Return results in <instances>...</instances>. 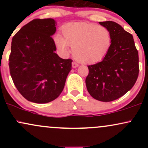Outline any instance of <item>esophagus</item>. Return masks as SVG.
I'll list each match as a JSON object with an SVG mask.
<instances>
[{
  "label": "esophagus",
  "mask_w": 148,
  "mask_h": 148,
  "mask_svg": "<svg viewBox=\"0 0 148 148\" xmlns=\"http://www.w3.org/2000/svg\"><path fill=\"white\" fill-rule=\"evenodd\" d=\"M72 67H73V68H76V67H79V64H78L75 62H73L72 63Z\"/></svg>",
  "instance_id": "34e87169"
}]
</instances>
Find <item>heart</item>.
<instances>
[{
    "mask_svg": "<svg viewBox=\"0 0 148 148\" xmlns=\"http://www.w3.org/2000/svg\"><path fill=\"white\" fill-rule=\"evenodd\" d=\"M62 36L56 35L54 42L58 50L64 56L71 53L79 62L94 64L104 58L111 46L110 31L106 27L95 23L74 22L61 28Z\"/></svg>",
    "mask_w": 148,
    "mask_h": 148,
    "instance_id": "1",
    "label": "heart"
}]
</instances>
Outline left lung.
Instances as JSON below:
<instances>
[{
    "label": "left lung",
    "instance_id": "obj_1",
    "mask_svg": "<svg viewBox=\"0 0 148 148\" xmlns=\"http://www.w3.org/2000/svg\"><path fill=\"white\" fill-rule=\"evenodd\" d=\"M110 31L111 46L101 62L88 66L86 84L90 95L101 101H111L132 89L138 79V53L132 34L115 22H99Z\"/></svg>",
    "mask_w": 148,
    "mask_h": 148
}]
</instances>
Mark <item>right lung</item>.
<instances>
[{
    "instance_id": "1",
    "label": "right lung",
    "mask_w": 148,
    "mask_h": 148,
    "mask_svg": "<svg viewBox=\"0 0 148 148\" xmlns=\"http://www.w3.org/2000/svg\"><path fill=\"white\" fill-rule=\"evenodd\" d=\"M56 22L36 18L23 26L12 40L10 75L18 91L28 101H52L63 90L72 69L71 59L58 56L52 35Z\"/></svg>"
}]
</instances>
